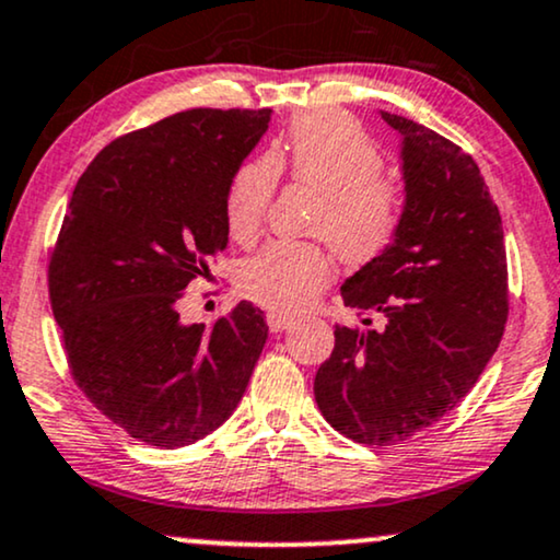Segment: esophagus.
Listing matches in <instances>:
<instances>
[{"label": "esophagus", "instance_id": "1", "mask_svg": "<svg viewBox=\"0 0 560 560\" xmlns=\"http://www.w3.org/2000/svg\"><path fill=\"white\" fill-rule=\"evenodd\" d=\"M266 320H268V328H271L273 332L287 330L289 325H292V317H289V315H281V313H268V315H266Z\"/></svg>", "mask_w": 560, "mask_h": 560}]
</instances>
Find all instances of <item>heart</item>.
<instances>
[{
    "label": "heart",
    "instance_id": "obj_1",
    "mask_svg": "<svg viewBox=\"0 0 560 560\" xmlns=\"http://www.w3.org/2000/svg\"><path fill=\"white\" fill-rule=\"evenodd\" d=\"M385 158L362 126L343 116L296 118L271 154L253 158L232 175L224 224L237 245L264 232L279 173L320 194L313 235L330 243L346 264H366L393 245L402 222V188L382 175ZM332 264L317 243H273L240 271V289L279 313L304 310L330 284Z\"/></svg>",
    "mask_w": 560,
    "mask_h": 560
}]
</instances>
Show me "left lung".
Masks as SVG:
<instances>
[{"label":"left lung","mask_w":560,"mask_h":560,"mask_svg":"<svg viewBox=\"0 0 560 560\" xmlns=\"http://www.w3.org/2000/svg\"><path fill=\"white\" fill-rule=\"evenodd\" d=\"M380 113L400 133L402 222L393 245L343 281L362 325H336L315 374L325 421L366 447L406 442L450 413L497 353L509 315L504 228L476 160Z\"/></svg>","instance_id":"obj_1"}]
</instances>
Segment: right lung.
I'll return each instance as SVG.
<instances>
[{
    "instance_id": "add662e5",
    "label": "right lung",
    "mask_w": 560,
    "mask_h": 560,
    "mask_svg": "<svg viewBox=\"0 0 560 560\" xmlns=\"http://www.w3.org/2000/svg\"><path fill=\"white\" fill-rule=\"evenodd\" d=\"M271 110L175 113L110 141L77 180L48 264L69 370L92 406L154 447L230 419L268 338L240 302L207 328L178 302L230 243L224 198Z\"/></svg>"
}]
</instances>
